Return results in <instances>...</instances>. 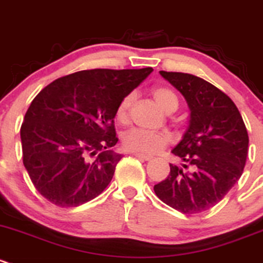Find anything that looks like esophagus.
I'll return each instance as SVG.
<instances>
[{"label": "esophagus", "instance_id": "34e87169", "mask_svg": "<svg viewBox=\"0 0 263 263\" xmlns=\"http://www.w3.org/2000/svg\"><path fill=\"white\" fill-rule=\"evenodd\" d=\"M135 157L140 158V160H144V161H151L152 160V156H148V155H143V153H134Z\"/></svg>", "mask_w": 263, "mask_h": 263}]
</instances>
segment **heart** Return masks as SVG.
<instances>
[{"instance_id":"obj_1","label":"heart","mask_w":263,"mask_h":263,"mask_svg":"<svg viewBox=\"0 0 263 263\" xmlns=\"http://www.w3.org/2000/svg\"><path fill=\"white\" fill-rule=\"evenodd\" d=\"M152 96L156 102L166 112H174L179 107V98L176 93L168 87H156L152 89ZM134 102V95H126L115 111L116 120L125 123L129 119L130 107ZM170 143V137L165 133H155L144 129L133 128L123 135V145L126 151L143 155H155Z\"/></svg>"}]
</instances>
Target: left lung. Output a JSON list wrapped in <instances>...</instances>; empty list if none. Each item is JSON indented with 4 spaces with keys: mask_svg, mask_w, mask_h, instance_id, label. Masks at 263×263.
Returning a JSON list of instances; mask_svg holds the SVG:
<instances>
[{
    "mask_svg": "<svg viewBox=\"0 0 263 263\" xmlns=\"http://www.w3.org/2000/svg\"><path fill=\"white\" fill-rule=\"evenodd\" d=\"M160 74L184 96L191 120L173 149L185 162V170L170 165V175L153 189L167 206L183 214H198L219 203L241 176L248 133L235 103L211 83L185 72Z\"/></svg>",
    "mask_w": 263,
    "mask_h": 263,
    "instance_id": "8db88e82",
    "label": "left lung"
}]
</instances>
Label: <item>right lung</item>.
Here are the masks:
<instances>
[{
    "label": "right lung",
    "mask_w": 263,
    "mask_h": 263,
    "mask_svg": "<svg viewBox=\"0 0 263 263\" xmlns=\"http://www.w3.org/2000/svg\"><path fill=\"white\" fill-rule=\"evenodd\" d=\"M152 71L82 70L53 80L35 96L20 128L23 163L47 201L77 207L105 191L121 160L108 151L119 140L116 107ZM97 152L96 159L87 158Z\"/></svg>",
    "instance_id": "obj_1"
}]
</instances>
